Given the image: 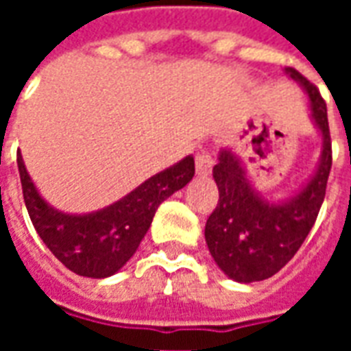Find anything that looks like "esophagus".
Masks as SVG:
<instances>
[{
  "mask_svg": "<svg viewBox=\"0 0 351 351\" xmlns=\"http://www.w3.org/2000/svg\"><path fill=\"white\" fill-rule=\"evenodd\" d=\"M213 167H214L213 154L208 152V150H201V152L195 156V169H197V175L201 176L210 175Z\"/></svg>",
  "mask_w": 351,
  "mask_h": 351,
  "instance_id": "esophagus-1",
  "label": "esophagus"
}]
</instances>
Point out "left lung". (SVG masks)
<instances>
[{
    "instance_id": "left-lung-1",
    "label": "left lung",
    "mask_w": 351,
    "mask_h": 351,
    "mask_svg": "<svg viewBox=\"0 0 351 351\" xmlns=\"http://www.w3.org/2000/svg\"><path fill=\"white\" fill-rule=\"evenodd\" d=\"M286 71L308 93L312 118L324 137L322 161L312 180L289 201L272 205L252 190L231 150H221L213 169L220 199L206 220V244L221 271L244 284L271 278L297 254L316 221L331 173V133L324 97L297 69Z\"/></svg>"
}]
</instances>
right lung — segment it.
<instances>
[{
    "label": "right lung",
    "mask_w": 351,
    "mask_h": 351,
    "mask_svg": "<svg viewBox=\"0 0 351 351\" xmlns=\"http://www.w3.org/2000/svg\"><path fill=\"white\" fill-rule=\"evenodd\" d=\"M22 193L35 231L54 256L80 276L107 278L137 252L158 206L182 190L195 175L191 156L148 178L138 188L97 213L75 216L54 210L35 190L22 156H16Z\"/></svg>",
    "instance_id": "right-lung-1"
}]
</instances>
